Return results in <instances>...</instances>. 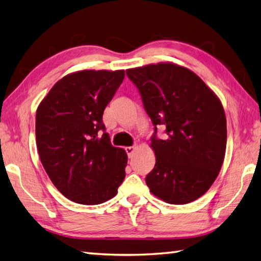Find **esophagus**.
Returning a JSON list of instances; mask_svg holds the SVG:
<instances>
[{
	"mask_svg": "<svg viewBox=\"0 0 261 261\" xmlns=\"http://www.w3.org/2000/svg\"><path fill=\"white\" fill-rule=\"evenodd\" d=\"M135 150H136V146H127V147H125L126 153H127V155L129 156V158H132L133 153H134Z\"/></svg>",
	"mask_w": 261,
	"mask_h": 261,
	"instance_id": "34e87169",
	"label": "esophagus"
}]
</instances>
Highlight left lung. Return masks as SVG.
<instances>
[{
	"instance_id": "8db88e82",
	"label": "left lung",
	"mask_w": 261,
	"mask_h": 261,
	"mask_svg": "<svg viewBox=\"0 0 261 261\" xmlns=\"http://www.w3.org/2000/svg\"><path fill=\"white\" fill-rule=\"evenodd\" d=\"M154 125L155 165L145 177L156 198L186 204L202 196L217 178L225 158L227 127L222 102L188 68L173 62L126 70ZM164 128V140L155 136Z\"/></svg>"
}]
</instances>
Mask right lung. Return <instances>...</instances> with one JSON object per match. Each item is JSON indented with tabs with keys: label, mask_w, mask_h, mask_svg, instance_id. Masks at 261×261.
<instances>
[{
	"label": "right lung",
	"mask_w": 261,
	"mask_h": 261,
	"mask_svg": "<svg viewBox=\"0 0 261 261\" xmlns=\"http://www.w3.org/2000/svg\"><path fill=\"white\" fill-rule=\"evenodd\" d=\"M124 70H81L61 78L39 103L36 144L54 186L81 204H100L118 193L127 154L111 145L103 111Z\"/></svg>",
	"instance_id": "1"
}]
</instances>
